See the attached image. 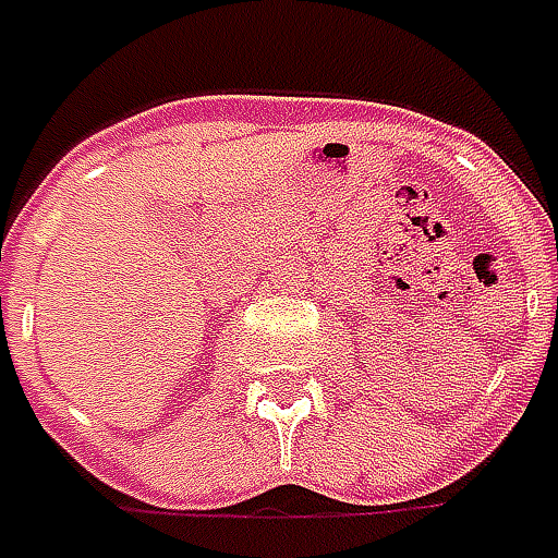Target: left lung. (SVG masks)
Listing matches in <instances>:
<instances>
[{
  "label": "left lung",
  "instance_id": "1",
  "mask_svg": "<svg viewBox=\"0 0 558 558\" xmlns=\"http://www.w3.org/2000/svg\"><path fill=\"white\" fill-rule=\"evenodd\" d=\"M556 326H558V299H556Z\"/></svg>",
  "mask_w": 558,
  "mask_h": 558
}]
</instances>
